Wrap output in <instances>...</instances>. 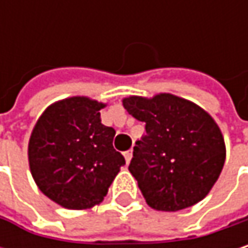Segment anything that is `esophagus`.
I'll return each mask as SVG.
<instances>
[{
  "instance_id": "1",
  "label": "esophagus",
  "mask_w": 248,
  "mask_h": 248,
  "mask_svg": "<svg viewBox=\"0 0 248 248\" xmlns=\"http://www.w3.org/2000/svg\"><path fill=\"white\" fill-rule=\"evenodd\" d=\"M124 159H126V162L129 164V162H130V159H132V149H129V151L124 152Z\"/></svg>"
}]
</instances>
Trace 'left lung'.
Masks as SVG:
<instances>
[{"label":"left lung","mask_w":248,"mask_h":248,"mask_svg":"<svg viewBox=\"0 0 248 248\" xmlns=\"http://www.w3.org/2000/svg\"><path fill=\"white\" fill-rule=\"evenodd\" d=\"M124 108L145 122L129 171L148 205L179 211L207 197L223 171L225 143L218 124L198 105L159 93L124 97Z\"/></svg>","instance_id":"8db88e82"}]
</instances>
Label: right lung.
Listing matches in <instances>:
<instances>
[{"instance_id": "right-lung-1", "label": "right lung", "mask_w": 248, "mask_h": 248, "mask_svg": "<svg viewBox=\"0 0 248 248\" xmlns=\"http://www.w3.org/2000/svg\"><path fill=\"white\" fill-rule=\"evenodd\" d=\"M106 105L84 96L63 99L38 118L28 142V164L40 191L67 210L100 204L124 165L105 126Z\"/></svg>"}]
</instances>
